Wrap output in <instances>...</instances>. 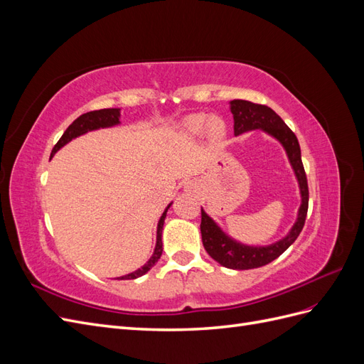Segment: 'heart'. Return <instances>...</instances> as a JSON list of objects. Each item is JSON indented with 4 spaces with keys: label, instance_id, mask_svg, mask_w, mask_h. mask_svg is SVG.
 Instances as JSON below:
<instances>
[{
    "label": "heart",
    "instance_id": "1",
    "mask_svg": "<svg viewBox=\"0 0 364 364\" xmlns=\"http://www.w3.org/2000/svg\"><path fill=\"white\" fill-rule=\"evenodd\" d=\"M181 127L185 134H188V135H199L206 127L209 129L211 134L220 135L225 129L222 119L217 117H208L205 114H194V115L186 117L182 121Z\"/></svg>",
    "mask_w": 364,
    "mask_h": 364
}]
</instances>
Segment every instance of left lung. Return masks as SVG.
<instances>
[{
    "instance_id": "left-lung-1",
    "label": "left lung",
    "mask_w": 364,
    "mask_h": 364,
    "mask_svg": "<svg viewBox=\"0 0 364 364\" xmlns=\"http://www.w3.org/2000/svg\"><path fill=\"white\" fill-rule=\"evenodd\" d=\"M229 107L234 115L235 136L258 129L277 139L284 147L301 193V206L297 209L296 222L289 230V234L267 246H250L237 241L228 235L202 208L200 232L203 247L209 253V257L223 267L232 270H249L262 267L277 259L299 237L308 211V183L302 165L299 142H297V138L290 127L284 123L282 118L273 109L247 100H232L229 102Z\"/></svg>"
}]
</instances>
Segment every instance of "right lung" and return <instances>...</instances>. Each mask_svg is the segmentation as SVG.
I'll return each mask as SVG.
<instances>
[{
    "label": "right lung",
    "instance_id": "1",
    "mask_svg": "<svg viewBox=\"0 0 364 364\" xmlns=\"http://www.w3.org/2000/svg\"><path fill=\"white\" fill-rule=\"evenodd\" d=\"M121 109L117 107H111V109H100V111H92V112H86L83 115H80L77 119L73 121V124H70V127L63 132L62 138L58 141V144L54 146L53 151H51V158L56 155V153L63 147L67 146L70 141L79 138L87 132L92 130H98V129H106V127H114L118 126L121 121ZM173 203V202H171ZM171 203L165 208V211L162 213L159 222H158V229H156V246L155 250H153V255L149 258V261L141 266L139 269H136L135 272H130L127 274H123V277H118V281H124V279H136L142 274H146L153 266H156V262L159 261L161 255H162V229H164V222L165 217H167V211L168 208L171 206Z\"/></svg>",
    "mask_w": 364,
    "mask_h": 364
}]
</instances>
